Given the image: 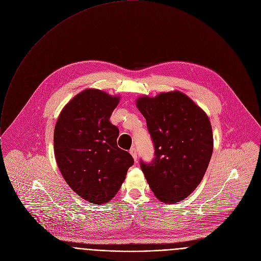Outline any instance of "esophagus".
Instances as JSON below:
<instances>
[{
	"label": "esophagus",
	"instance_id": "1",
	"mask_svg": "<svg viewBox=\"0 0 261 261\" xmlns=\"http://www.w3.org/2000/svg\"><path fill=\"white\" fill-rule=\"evenodd\" d=\"M130 153H131V155L133 156V159L135 160V162L137 161V150H136V148L135 147H132L131 149H130Z\"/></svg>",
	"mask_w": 261,
	"mask_h": 261
}]
</instances>
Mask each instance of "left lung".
<instances>
[{
  "label": "left lung",
  "mask_w": 261,
  "mask_h": 261,
  "mask_svg": "<svg viewBox=\"0 0 261 261\" xmlns=\"http://www.w3.org/2000/svg\"><path fill=\"white\" fill-rule=\"evenodd\" d=\"M154 148L151 162L140 168L154 195L168 204L183 200L200 184L213 149L206 114L180 91L137 99Z\"/></svg>",
  "instance_id": "1"
}]
</instances>
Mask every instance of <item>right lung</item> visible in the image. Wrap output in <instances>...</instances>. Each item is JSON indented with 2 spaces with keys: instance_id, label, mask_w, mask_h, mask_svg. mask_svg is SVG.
Segmentation results:
<instances>
[{
  "instance_id": "obj_1",
  "label": "right lung",
  "mask_w": 261,
  "mask_h": 261,
  "mask_svg": "<svg viewBox=\"0 0 261 261\" xmlns=\"http://www.w3.org/2000/svg\"><path fill=\"white\" fill-rule=\"evenodd\" d=\"M119 97L86 89L60 114L54 133L55 156L62 176L83 199L105 204L119 191L132 155L118 147L119 129L110 117Z\"/></svg>"
}]
</instances>
